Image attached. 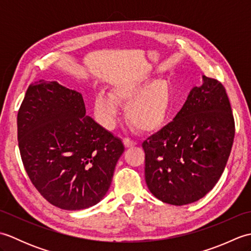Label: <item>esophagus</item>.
Returning a JSON list of instances; mask_svg holds the SVG:
<instances>
[{
  "mask_svg": "<svg viewBox=\"0 0 251 251\" xmlns=\"http://www.w3.org/2000/svg\"><path fill=\"white\" fill-rule=\"evenodd\" d=\"M123 141H124V145H125L126 148L135 147L137 145V142L135 140H131V139H129V138H125V139L123 140Z\"/></svg>",
  "mask_w": 251,
  "mask_h": 251,
  "instance_id": "esophagus-1",
  "label": "esophagus"
}]
</instances>
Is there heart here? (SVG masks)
<instances>
[{
	"mask_svg": "<svg viewBox=\"0 0 251 251\" xmlns=\"http://www.w3.org/2000/svg\"><path fill=\"white\" fill-rule=\"evenodd\" d=\"M119 103L126 106V119L142 132L158 128L172 109V88L166 79H157L146 87L145 82L129 81L116 85L111 94H99L95 110L105 128L114 126Z\"/></svg>",
	"mask_w": 251,
	"mask_h": 251,
	"instance_id": "heart-1",
	"label": "heart"
}]
</instances>
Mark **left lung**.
Segmentation results:
<instances>
[{"label":"left lung","mask_w":251,"mask_h":251,"mask_svg":"<svg viewBox=\"0 0 251 251\" xmlns=\"http://www.w3.org/2000/svg\"><path fill=\"white\" fill-rule=\"evenodd\" d=\"M202 78L174 121L142 143L148 188L170 205L204 197L220 179L233 146L235 122L226 88Z\"/></svg>","instance_id":"8db88e82"}]
</instances>
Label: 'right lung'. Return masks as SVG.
Segmentation results:
<instances>
[{"mask_svg": "<svg viewBox=\"0 0 251 251\" xmlns=\"http://www.w3.org/2000/svg\"><path fill=\"white\" fill-rule=\"evenodd\" d=\"M85 113L81 94L44 79L30 85L18 110V146L25 172L47 201L66 210L102 200L125 149Z\"/></svg>", "mask_w": 251, "mask_h": 251, "instance_id": "obj_1", "label": "right lung"}]
</instances>
